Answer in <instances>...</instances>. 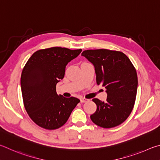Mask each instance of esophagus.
<instances>
[{"label": "esophagus", "instance_id": "obj_1", "mask_svg": "<svg viewBox=\"0 0 160 160\" xmlns=\"http://www.w3.org/2000/svg\"><path fill=\"white\" fill-rule=\"evenodd\" d=\"M80 100H81V102H88L89 100L86 99V98H82L80 99Z\"/></svg>", "mask_w": 160, "mask_h": 160}]
</instances>
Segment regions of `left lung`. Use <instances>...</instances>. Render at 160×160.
<instances>
[{
    "label": "left lung",
    "mask_w": 160,
    "mask_h": 160,
    "mask_svg": "<svg viewBox=\"0 0 160 160\" xmlns=\"http://www.w3.org/2000/svg\"><path fill=\"white\" fill-rule=\"evenodd\" d=\"M82 55L94 66L97 84H102L108 95L105 102L93 99L97 110L91 115V119L106 128L121 124L130 115L135 103L138 88L136 69L122 52L87 50Z\"/></svg>",
    "instance_id": "1"
}]
</instances>
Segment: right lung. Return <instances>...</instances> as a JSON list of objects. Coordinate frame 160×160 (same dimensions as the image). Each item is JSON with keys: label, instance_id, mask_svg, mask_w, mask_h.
I'll return each instance as SVG.
<instances>
[{"label": "right lung", "instance_id": "obj_1", "mask_svg": "<svg viewBox=\"0 0 160 160\" xmlns=\"http://www.w3.org/2000/svg\"><path fill=\"white\" fill-rule=\"evenodd\" d=\"M82 50L61 47L39 50L25 64L21 75L24 105L39 127L48 130L61 127L80 102L77 98L58 95L56 84L64 78L67 64Z\"/></svg>", "mask_w": 160, "mask_h": 160}]
</instances>
